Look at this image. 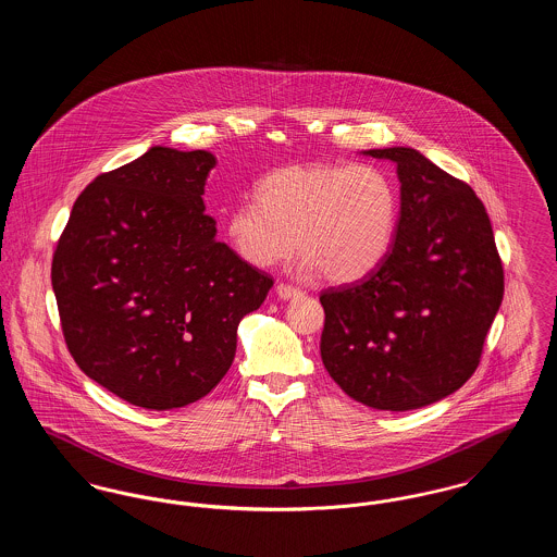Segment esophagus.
<instances>
[{"instance_id":"esophagus-1","label":"esophagus","mask_w":557,"mask_h":557,"mask_svg":"<svg viewBox=\"0 0 557 557\" xmlns=\"http://www.w3.org/2000/svg\"><path fill=\"white\" fill-rule=\"evenodd\" d=\"M277 296L282 298V300H290V298H296V296H302V292L298 290V288H292L288 284H277Z\"/></svg>"}]
</instances>
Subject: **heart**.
Segmentation results:
<instances>
[{
    "label": "heart",
    "mask_w": 557,
    "mask_h": 557,
    "mask_svg": "<svg viewBox=\"0 0 557 557\" xmlns=\"http://www.w3.org/2000/svg\"><path fill=\"white\" fill-rule=\"evenodd\" d=\"M400 198L380 166L307 162L280 166L225 216V234L239 259L271 267L296 244L302 267L348 284L380 265L397 236Z\"/></svg>",
    "instance_id": "b5f03b06"
}]
</instances>
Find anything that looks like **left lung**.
I'll use <instances>...</instances> for the list:
<instances>
[{"mask_svg": "<svg viewBox=\"0 0 557 557\" xmlns=\"http://www.w3.org/2000/svg\"><path fill=\"white\" fill-rule=\"evenodd\" d=\"M363 154L397 164V236L366 277L321 292V361L348 397L409 411L476 371L504 300V265L472 187L413 148Z\"/></svg>", "mask_w": 557, "mask_h": 557, "instance_id": "1", "label": "left lung"}]
</instances>
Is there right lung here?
Masks as SVG:
<instances>
[{
    "label": "right lung",
    "instance_id": "1",
    "mask_svg": "<svg viewBox=\"0 0 557 557\" xmlns=\"http://www.w3.org/2000/svg\"><path fill=\"white\" fill-rule=\"evenodd\" d=\"M205 150L154 146L81 191L58 239L52 288L66 346L112 395L166 411L207 397L232 368L238 323L273 277L205 212Z\"/></svg>",
    "mask_w": 557,
    "mask_h": 557
}]
</instances>
